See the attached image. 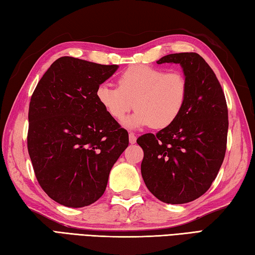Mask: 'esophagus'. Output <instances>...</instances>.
Returning a JSON list of instances; mask_svg holds the SVG:
<instances>
[{"label":"esophagus","instance_id":"esophagus-1","mask_svg":"<svg viewBox=\"0 0 255 255\" xmlns=\"http://www.w3.org/2000/svg\"><path fill=\"white\" fill-rule=\"evenodd\" d=\"M128 141H129V143H131V144H134L135 142H136V136H135L134 133L129 132V134H128Z\"/></svg>","mask_w":255,"mask_h":255}]
</instances>
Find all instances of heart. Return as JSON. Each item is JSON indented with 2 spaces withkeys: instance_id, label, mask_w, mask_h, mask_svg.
I'll return each mask as SVG.
<instances>
[{
  "instance_id": "obj_1",
  "label": "heart",
  "mask_w": 255,
  "mask_h": 255,
  "mask_svg": "<svg viewBox=\"0 0 255 255\" xmlns=\"http://www.w3.org/2000/svg\"><path fill=\"white\" fill-rule=\"evenodd\" d=\"M96 99L109 116L120 121L132 110L124 122L128 128L171 126L186 105L188 82L183 72L166 71L156 67L136 65L124 70L118 78V87L101 84Z\"/></svg>"
}]
</instances>
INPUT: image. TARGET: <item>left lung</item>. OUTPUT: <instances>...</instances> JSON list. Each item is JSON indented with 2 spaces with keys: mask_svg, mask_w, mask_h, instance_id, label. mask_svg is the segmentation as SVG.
<instances>
[{
  "mask_svg": "<svg viewBox=\"0 0 255 255\" xmlns=\"http://www.w3.org/2000/svg\"><path fill=\"white\" fill-rule=\"evenodd\" d=\"M156 62L181 66L188 96L171 126L137 138L144 152L141 173L157 199L186 204L210 188L221 167L229 127L227 102L214 70L200 55L170 54Z\"/></svg>",
  "mask_w": 255,
  "mask_h": 255,
  "instance_id": "left-lung-1",
  "label": "left lung"
}]
</instances>
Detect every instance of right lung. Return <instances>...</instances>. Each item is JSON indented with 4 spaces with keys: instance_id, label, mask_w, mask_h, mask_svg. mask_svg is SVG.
I'll return each instance as SVG.
<instances>
[{
    "instance_id": "1",
    "label": "right lung",
    "mask_w": 255,
    "mask_h": 255,
    "mask_svg": "<svg viewBox=\"0 0 255 255\" xmlns=\"http://www.w3.org/2000/svg\"><path fill=\"white\" fill-rule=\"evenodd\" d=\"M118 65L60 57L41 77L28 110L27 148L36 178L51 199L89 206L128 145L127 129L103 110L96 89Z\"/></svg>"
}]
</instances>
